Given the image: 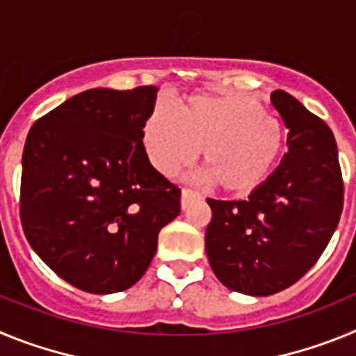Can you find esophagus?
I'll use <instances>...</instances> for the list:
<instances>
[{"instance_id":"34e87169","label":"esophagus","mask_w":356,"mask_h":356,"mask_svg":"<svg viewBox=\"0 0 356 356\" xmlns=\"http://www.w3.org/2000/svg\"><path fill=\"white\" fill-rule=\"evenodd\" d=\"M194 197H200V193H197V191L188 187L181 188V209H185V207L188 205V201L194 200Z\"/></svg>"}]
</instances>
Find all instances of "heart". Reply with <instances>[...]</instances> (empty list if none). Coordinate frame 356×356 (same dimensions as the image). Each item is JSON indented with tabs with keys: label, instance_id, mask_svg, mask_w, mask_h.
I'll use <instances>...</instances> for the list:
<instances>
[{
	"label": "heart",
	"instance_id": "1",
	"mask_svg": "<svg viewBox=\"0 0 356 356\" xmlns=\"http://www.w3.org/2000/svg\"><path fill=\"white\" fill-rule=\"evenodd\" d=\"M143 143L162 175L203 162L228 193H250L271 175L284 153V128L254 97L241 92L197 94L178 112L159 102L147 114Z\"/></svg>",
	"mask_w": 356,
	"mask_h": 356
}]
</instances>
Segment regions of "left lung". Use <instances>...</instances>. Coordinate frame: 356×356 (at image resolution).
I'll return each mask as SVG.
<instances>
[{
    "instance_id": "obj_1",
    "label": "left lung",
    "mask_w": 356,
    "mask_h": 356,
    "mask_svg": "<svg viewBox=\"0 0 356 356\" xmlns=\"http://www.w3.org/2000/svg\"><path fill=\"white\" fill-rule=\"evenodd\" d=\"M271 103L289 128V151L278 168L246 200H207L210 267L225 287L250 296L276 294L307 275L328 246L344 203L328 124L284 90H275Z\"/></svg>"
}]
</instances>
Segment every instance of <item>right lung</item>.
<instances>
[{"instance_id": "right-lung-1", "label": "right lung", "mask_w": 356, "mask_h": 356, "mask_svg": "<svg viewBox=\"0 0 356 356\" xmlns=\"http://www.w3.org/2000/svg\"><path fill=\"white\" fill-rule=\"evenodd\" d=\"M156 90H85L37 119L26 137L24 235L80 291L112 294L137 284L159 232L180 213V188L151 165L143 144Z\"/></svg>"}]
</instances>
